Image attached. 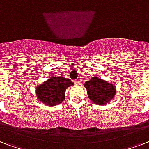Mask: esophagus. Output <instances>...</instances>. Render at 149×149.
<instances>
[{
  "mask_svg": "<svg viewBox=\"0 0 149 149\" xmlns=\"http://www.w3.org/2000/svg\"><path fill=\"white\" fill-rule=\"evenodd\" d=\"M74 83L76 84H79V79H76V80H74Z\"/></svg>",
  "mask_w": 149,
  "mask_h": 149,
  "instance_id": "1",
  "label": "esophagus"
}]
</instances>
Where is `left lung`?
I'll return each instance as SVG.
<instances>
[{
    "mask_svg": "<svg viewBox=\"0 0 149 149\" xmlns=\"http://www.w3.org/2000/svg\"><path fill=\"white\" fill-rule=\"evenodd\" d=\"M88 98L96 105H103L109 103L116 92L115 85L103 80L97 76L93 77L84 84Z\"/></svg>",
    "mask_w": 149,
    "mask_h": 149,
    "instance_id": "obj_1",
    "label": "left lung"
}]
</instances>
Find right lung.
I'll return each instance as SVG.
<instances>
[{
    "instance_id": "1",
    "label": "right lung",
    "mask_w": 149,
    "mask_h": 149,
    "mask_svg": "<svg viewBox=\"0 0 149 149\" xmlns=\"http://www.w3.org/2000/svg\"><path fill=\"white\" fill-rule=\"evenodd\" d=\"M73 83L64 77H51L38 85L36 88L37 97L44 105L55 106L65 100L67 87L72 86Z\"/></svg>"
}]
</instances>
